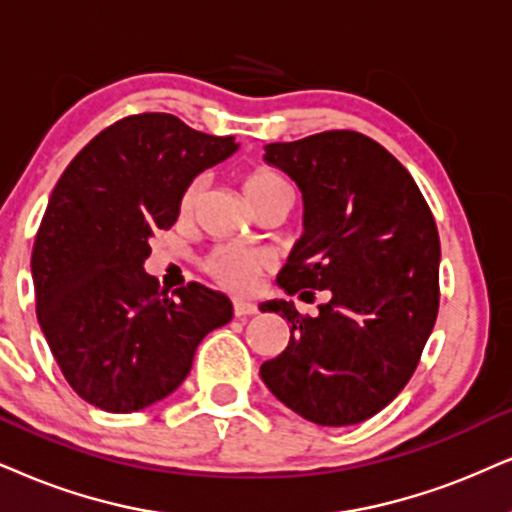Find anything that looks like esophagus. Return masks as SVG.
Segmentation results:
<instances>
[{
    "label": "esophagus",
    "mask_w": 512,
    "mask_h": 512,
    "mask_svg": "<svg viewBox=\"0 0 512 512\" xmlns=\"http://www.w3.org/2000/svg\"><path fill=\"white\" fill-rule=\"evenodd\" d=\"M257 312H260V309H257L255 302H243V300H236L234 302V314L236 316H252V314H257Z\"/></svg>",
    "instance_id": "obj_1"
}]
</instances>
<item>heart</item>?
<instances>
[{"instance_id":"1","label":"heart","mask_w":512,"mask_h":512,"mask_svg":"<svg viewBox=\"0 0 512 512\" xmlns=\"http://www.w3.org/2000/svg\"><path fill=\"white\" fill-rule=\"evenodd\" d=\"M205 181L203 177H196L181 193L179 210L181 215L189 217L196 210L200 196H203ZM278 191H290V184L281 172L274 167H255L243 177V193L250 205H257L260 200L274 196ZM267 255L262 250L248 248V245H222L215 248L205 260V271L215 278L219 286L234 293H245L255 286L257 276L267 269Z\"/></svg>"}]
</instances>
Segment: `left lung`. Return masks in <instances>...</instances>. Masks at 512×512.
<instances>
[{
	"label": "left lung",
	"instance_id": "8db88e82",
	"mask_svg": "<svg viewBox=\"0 0 512 512\" xmlns=\"http://www.w3.org/2000/svg\"><path fill=\"white\" fill-rule=\"evenodd\" d=\"M264 160L295 181L304 234L276 283L288 295L328 290L319 314L262 302L290 342L260 375L278 401L340 428L383 411L409 383L439 309V234L406 167L349 129L269 144Z\"/></svg>",
	"mask_w": 512,
	"mask_h": 512
}]
</instances>
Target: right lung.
<instances>
[{
  "label": "right lung",
  "mask_w": 512,
  "mask_h": 512,
  "mask_svg": "<svg viewBox=\"0 0 512 512\" xmlns=\"http://www.w3.org/2000/svg\"><path fill=\"white\" fill-rule=\"evenodd\" d=\"M238 148L170 113L129 115L61 174L32 248L37 321L84 401L111 413L165 399L210 331L234 316L200 283L167 297L144 271L151 236L179 217L181 193Z\"/></svg>",
  "instance_id": "obj_1"
}]
</instances>
